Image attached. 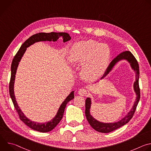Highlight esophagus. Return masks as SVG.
Wrapping results in <instances>:
<instances>
[{"mask_svg": "<svg viewBox=\"0 0 151 151\" xmlns=\"http://www.w3.org/2000/svg\"><path fill=\"white\" fill-rule=\"evenodd\" d=\"M88 94L87 90L84 88H80L78 91V94L82 96H85Z\"/></svg>", "mask_w": 151, "mask_h": 151, "instance_id": "34e87169", "label": "esophagus"}]
</instances>
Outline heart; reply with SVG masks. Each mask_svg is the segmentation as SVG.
I'll return each instance as SVG.
<instances>
[{
  "instance_id": "b5f03b06",
  "label": "heart",
  "mask_w": 151,
  "mask_h": 151,
  "mask_svg": "<svg viewBox=\"0 0 151 151\" xmlns=\"http://www.w3.org/2000/svg\"><path fill=\"white\" fill-rule=\"evenodd\" d=\"M110 50L106 44L93 40L75 43L69 51V58L72 63H83V72L90 78L101 76L110 58Z\"/></svg>"
}]
</instances>
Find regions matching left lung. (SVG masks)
<instances>
[{"instance_id":"8db88e82","label":"left lung","mask_w":151,"mask_h":151,"mask_svg":"<svg viewBox=\"0 0 151 151\" xmlns=\"http://www.w3.org/2000/svg\"><path fill=\"white\" fill-rule=\"evenodd\" d=\"M121 60H127L129 63L130 64V66L136 72V81L134 83V90L136 94V101L134 103V105L132 107L131 111L128 113V114L121 120L119 121L114 122V123H103L101 122L100 121H98L96 119H94L90 114V111L91 107V101L90 98L88 97L85 100V116L87 118V119L88 122H89L90 125L95 130L100 132V133H110L112 131H114L116 129L120 128L121 127L127 123H128L130 120L133 118V116L134 115V114L136 111L137 106L138 104V103L139 101L140 98V88H139V64L134 57V56L132 54V53L130 51H126L121 52L118 55H117L110 63L109 66L107 68L106 72L104 73L103 76L101 78H104L107 74L112 70L114 66Z\"/></svg>"}]
</instances>
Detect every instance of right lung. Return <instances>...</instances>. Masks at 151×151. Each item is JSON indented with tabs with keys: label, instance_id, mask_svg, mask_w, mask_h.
Returning a JSON list of instances; mask_svg holds the SVG:
<instances>
[{
	"label": "right lung",
	"instance_id": "right-lung-1",
	"mask_svg": "<svg viewBox=\"0 0 151 151\" xmlns=\"http://www.w3.org/2000/svg\"><path fill=\"white\" fill-rule=\"evenodd\" d=\"M62 36L63 38V42H66L68 40H70L71 37L67 33H55V32H51V33H39L35 35H33L31 37H30L28 39H27L23 45L21 46L20 48L14 56L12 64H11V79L9 82V94L12 101L13 102L14 107L15 108L19 119L22 121L26 125L31 128L34 130L40 132L42 133H46L51 131L57 125V124L60 122L61 119L63 118L64 115V109L66 106V104L70 101L71 100L73 99L74 98V91H72L70 94L66 97L63 103L60 106V108L57 113L55 116L50 121L45 122V123H37L29 119L21 111L19 106L17 104V103L15 100L14 91V82H15V74L17 72V69L18 66L19 62L20 61L21 58H22L23 54H24L26 48L30 46L31 45L33 44L34 43L39 41H57V39L60 37Z\"/></svg>",
	"mask_w": 151,
	"mask_h": 151
}]
</instances>
